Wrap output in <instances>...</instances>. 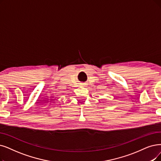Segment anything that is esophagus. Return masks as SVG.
<instances>
[{"mask_svg":"<svg viewBox=\"0 0 161 161\" xmlns=\"http://www.w3.org/2000/svg\"><path fill=\"white\" fill-rule=\"evenodd\" d=\"M82 86H84L85 85V84H84V83H82V84H81Z\"/></svg>","mask_w":161,"mask_h":161,"instance_id":"esophagus-1","label":"esophagus"}]
</instances>
